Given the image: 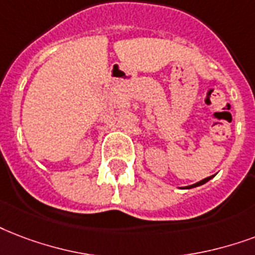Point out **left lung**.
<instances>
[{
	"instance_id": "obj_1",
	"label": "left lung",
	"mask_w": 255,
	"mask_h": 255,
	"mask_svg": "<svg viewBox=\"0 0 255 255\" xmlns=\"http://www.w3.org/2000/svg\"><path fill=\"white\" fill-rule=\"evenodd\" d=\"M211 179V176H209V178H206V179H203V180H201V182H198V183H195V184H192V186H188L187 188H192V187H197V186H201V184H203V183H206V182H209V180Z\"/></svg>"
}]
</instances>
